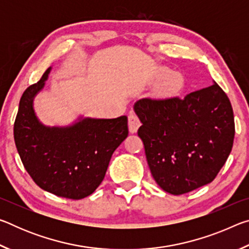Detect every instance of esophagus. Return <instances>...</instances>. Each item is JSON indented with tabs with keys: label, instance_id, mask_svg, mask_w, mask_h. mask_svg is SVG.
<instances>
[{
	"label": "esophagus",
	"instance_id": "34e87169",
	"mask_svg": "<svg viewBox=\"0 0 249 249\" xmlns=\"http://www.w3.org/2000/svg\"><path fill=\"white\" fill-rule=\"evenodd\" d=\"M140 126H141L140 119H138L136 114H134V113H130L129 116H128V128H129V132L132 133V134L136 133Z\"/></svg>",
	"mask_w": 249,
	"mask_h": 249
}]
</instances>
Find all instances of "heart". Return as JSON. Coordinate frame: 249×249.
Wrapping results in <instances>:
<instances>
[{
  "label": "heart",
  "mask_w": 249,
  "mask_h": 249,
  "mask_svg": "<svg viewBox=\"0 0 249 249\" xmlns=\"http://www.w3.org/2000/svg\"><path fill=\"white\" fill-rule=\"evenodd\" d=\"M182 84V79L179 74H172L171 77L161 86V90L165 93H172V92L178 91Z\"/></svg>",
  "instance_id": "b5f03b06"
}]
</instances>
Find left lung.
Segmentation results:
<instances>
[{"label": "left lung", "instance_id": "left-lung-1", "mask_svg": "<svg viewBox=\"0 0 249 249\" xmlns=\"http://www.w3.org/2000/svg\"><path fill=\"white\" fill-rule=\"evenodd\" d=\"M134 111L150 172L163 191L179 196L212 182L235 135L233 108L215 81L183 99H141Z\"/></svg>", "mask_w": 249, "mask_h": 249}]
</instances>
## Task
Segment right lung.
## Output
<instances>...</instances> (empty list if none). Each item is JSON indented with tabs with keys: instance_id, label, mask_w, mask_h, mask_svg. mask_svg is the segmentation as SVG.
Masks as SVG:
<instances>
[{
	"instance_id": "right-lung-1",
	"label": "right lung",
	"mask_w": 249,
	"mask_h": 249,
	"mask_svg": "<svg viewBox=\"0 0 249 249\" xmlns=\"http://www.w3.org/2000/svg\"><path fill=\"white\" fill-rule=\"evenodd\" d=\"M52 67L28 87L19 101L14 123L15 145L29 176L43 190L80 200L104 179L114 150L127 137V117L79 116L66 126L41 123L34 100L44 89Z\"/></svg>"
}]
</instances>
